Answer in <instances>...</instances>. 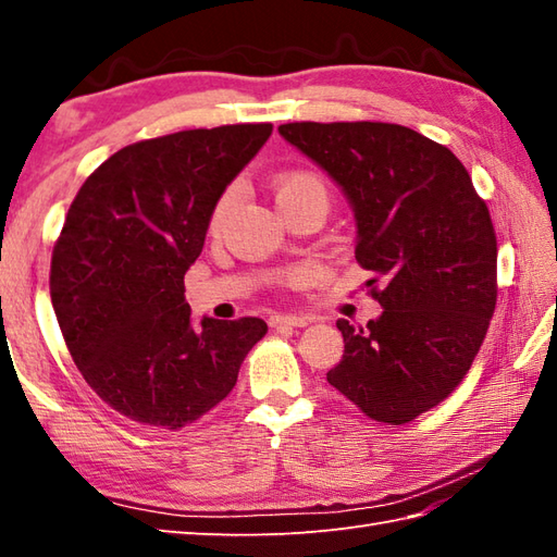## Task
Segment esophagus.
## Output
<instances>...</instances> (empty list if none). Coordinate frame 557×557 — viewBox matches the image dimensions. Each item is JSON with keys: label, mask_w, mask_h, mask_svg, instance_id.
<instances>
[{"label": "esophagus", "mask_w": 557, "mask_h": 557, "mask_svg": "<svg viewBox=\"0 0 557 557\" xmlns=\"http://www.w3.org/2000/svg\"><path fill=\"white\" fill-rule=\"evenodd\" d=\"M309 323V315H270V327H306Z\"/></svg>", "instance_id": "34e87169"}]
</instances>
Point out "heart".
Listing matches in <instances>:
<instances>
[{
  "mask_svg": "<svg viewBox=\"0 0 557 557\" xmlns=\"http://www.w3.org/2000/svg\"><path fill=\"white\" fill-rule=\"evenodd\" d=\"M306 194H313V196H321L327 200V191H325V184L318 180L315 174L311 172H285L280 174L275 180V198L277 200H289V198H299ZM236 198V188L230 186L224 188L220 194V198L215 200V206H212L210 212V230H218L222 220L227 218V212L234 203Z\"/></svg>",
  "mask_w": 557,
  "mask_h": 557,
  "instance_id": "b5f03b06",
  "label": "heart"
}]
</instances>
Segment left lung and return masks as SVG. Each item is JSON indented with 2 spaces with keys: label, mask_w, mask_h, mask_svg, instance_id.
<instances>
[{
  "label": "left lung",
  "mask_w": 557,
  "mask_h": 557,
  "mask_svg": "<svg viewBox=\"0 0 557 557\" xmlns=\"http://www.w3.org/2000/svg\"><path fill=\"white\" fill-rule=\"evenodd\" d=\"M280 134L333 176L357 218V263L383 306L339 318L345 354L327 383L366 417L409 423L455 393L498 301L491 212L455 152L385 122H292Z\"/></svg>",
  "instance_id": "8db88e82"
}]
</instances>
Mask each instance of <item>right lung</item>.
Returning a JSON list of instances; mask_svg holds the SVG:
<instances>
[{"label":"right lung","mask_w":557,"mask_h":557,"mask_svg":"<svg viewBox=\"0 0 557 557\" xmlns=\"http://www.w3.org/2000/svg\"><path fill=\"white\" fill-rule=\"evenodd\" d=\"M272 124L138 140L92 172L54 244L50 297L71 359L122 417L180 431L232 393L260 318L191 325L184 275L220 194Z\"/></svg>","instance_id":"right-lung-1"}]
</instances>
